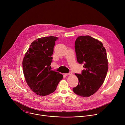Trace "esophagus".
<instances>
[{
  "label": "esophagus",
  "mask_w": 125,
  "mask_h": 125,
  "mask_svg": "<svg viewBox=\"0 0 125 125\" xmlns=\"http://www.w3.org/2000/svg\"><path fill=\"white\" fill-rule=\"evenodd\" d=\"M71 74H72V73H69L64 74V75L65 76H68V75H71Z\"/></svg>",
  "instance_id": "esophagus-1"
}]
</instances>
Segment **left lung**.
Here are the masks:
<instances>
[{"instance_id":"8db88e82","label":"left lung","mask_w":125,"mask_h":125,"mask_svg":"<svg viewBox=\"0 0 125 125\" xmlns=\"http://www.w3.org/2000/svg\"><path fill=\"white\" fill-rule=\"evenodd\" d=\"M75 45L77 61L83 64L84 69L81 74L75 73L79 83L73 91L78 95L88 97L99 90L107 73L106 49L101 42L90 35L79 37Z\"/></svg>"}]
</instances>
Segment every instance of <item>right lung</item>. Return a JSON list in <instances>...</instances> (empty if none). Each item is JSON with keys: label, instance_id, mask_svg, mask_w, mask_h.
<instances>
[{"label": "right lung", "instance_id": "obj_1", "mask_svg": "<svg viewBox=\"0 0 125 125\" xmlns=\"http://www.w3.org/2000/svg\"><path fill=\"white\" fill-rule=\"evenodd\" d=\"M58 39L46 37L34 41L23 60V73L26 81L31 90L39 95L45 96L54 92L63 76L49 69L52 55Z\"/></svg>", "mask_w": 125, "mask_h": 125}]
</instances>
